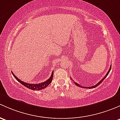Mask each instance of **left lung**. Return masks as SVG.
I'll return each instance as SVG.
<instances>
[{
	"instance_id": "left-lung-1",
	"label": "left lung",
	"mask_w": 120,
	"mask_h": 120,
	"mask_svg": "<svg viewBox=\"0 0 120 120\" xmlns=\"http://www.w3.org/2000/svg\"><path fill=\"white\" fill-rule=\"evenodd\" d=\"M111 68H112V65H110V67L109 69V71H107V74H106V76H105V77H103V78L102 79V80H101V81H99V82H98V83L97 84H96V85H95V86H92V87H82V86H80V85H79V84L76 83V82H75V84H76V86H78V87H81V88H90H90H94L97 87V86H98L100 84H101V82H102V81H103V80H104L105 79H106V76H107V75H109V73L110 71V70H111Z\"/></svg>"
}]
</instances>
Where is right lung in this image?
<instances>
[{
	"mask_svg": "<svg viewBox=\"0 0 120 120\" xmlns=\"http://www.w3.org/2000/svg\"><path fill=\"white\" fill-rule=\"evenodd\" d=\"M12 74H13V76L15 77V79L16 80L18 81V82H20L21 84H22L23 86L27 87L28 88L30 89V90H34V91L36 90V91H38V90H42V89L45 88H46L49 84H50V83H51L52 80L54 71H52L51 76H50V77L48 79V80H47L46 81H44V82H41V83H39V84L26 83V82H23V81H21V80H19L18 77H17V76H15V75L13 73V72H12Z\"/></svg>",
	"mask_w": 120,
	"mask_h": 120,
	"instance_id": "1",
	"label": "right lung"
}]
</instances>
